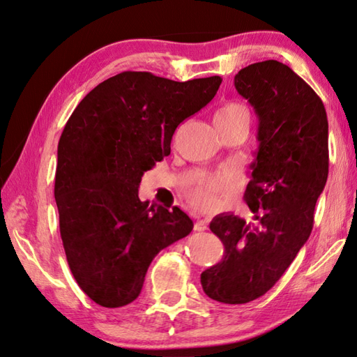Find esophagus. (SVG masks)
<instances>
[{
	"label": "esophagus",
	"mask_w": 357,
	"mask_h": 357,
	"mask_svg": "<svg viewBox=\"0 0 357 357\" xmlns=\"http://www.w3.org/2000/svg\"><path fill=\"white\" fill-rule=\"evenodd\" d=\"M208 229V222L206 220H197L194 223V231H206Z\"/></svg>",
	"instance_id": "obj_1"
}]
</instances>
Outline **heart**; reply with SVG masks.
Listing matches in <instances>:
<instances>
[{
  "label": "heart",
  "instance_id": "b5f03b06",
  "mask_svg": "<svg viewBox=\"0 0 357 357\" xmlns=\"http://www.w3.org/2000/svg\"><path fill=\"white\" fill-rule=\"evenodd\" d=\"M250 112L242 103L229 101L223 105L219 111L214 114L215 128H232L238 125L248 126ZM228 188V178L223 176H209L195 180L194 183L186 189L188 200L192 206L202 211H209L215 206L217 197Z\"/></svg>",
  "mask_w": 357,
  "mask_h": 357
}]
</instances>
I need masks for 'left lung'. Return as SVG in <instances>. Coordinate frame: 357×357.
<instances>
[{
	"label": "left lung",
	"instance_id": "8db88e82",
	"mask_svg": "<svg viewBox=\"0 0 357 357\" xmlns=\"http://www.w3.org/2000/svg\"><path fill=\"white\" fill-rule=\"evenodd\" d=\"M237 92L259 117V149L243 199L254 223L220 214L209 229L223 257L202 273L206 296L248 303L270 291L307 242L328 178V120L317 93L287 64L266 60L238 70Z\"/></svg>",
	"mask_w": 357,
	"mask_h": 357
}]
</instances>
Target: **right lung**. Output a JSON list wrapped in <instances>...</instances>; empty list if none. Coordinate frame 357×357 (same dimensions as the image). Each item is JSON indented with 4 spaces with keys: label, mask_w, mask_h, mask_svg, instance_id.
Masks as SVG:
<instances>
[{
    "label": "right lung",
    "mask_w": 357,
    "mask_h": 357,
    "mask_svg": "<svg viewBox=\"0 0 357 357\" xmlns=\"http://www.w3.org/2000/svg\"><path fill=\"white\" fill-rule=\"evenodd\" d=\"M220 83L126 70L93 87L64 126L54 191L60 234L78 287L101 307L134 302L152 259L192 231L183 211L142 202L138 186Z\"/></svg>",
    "instance_id": "right-lung-1"
}]
</instances>
